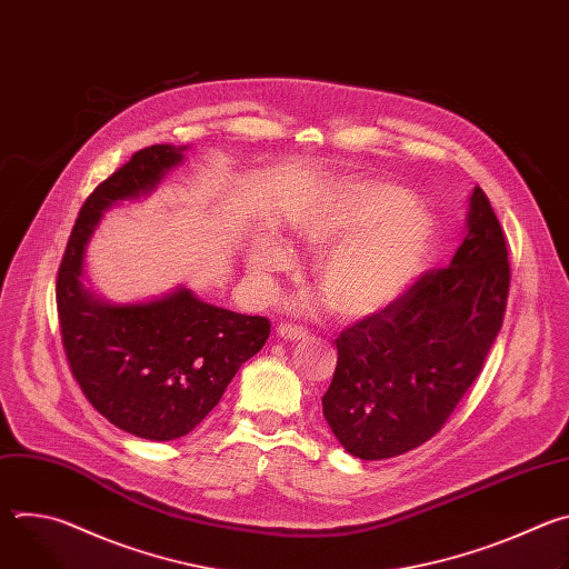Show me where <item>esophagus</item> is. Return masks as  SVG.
Returning a JSON list of instances; mask_svg holds the SVG:
<instances>
[{"instance_id":"obj_1","label":"esophagus","mask_w":569,"mask_h":569,"mask_svg":"<svg viewBox=\"0 0 569 569\" xmlns=\"http://www.w3.org/2000/svg\"><path fill=\"white\" fill-rule=\"evenodd\" d=\"M277 336H279L281 340L295 342V340H303V338L308 336V331H306V329H301V327H292V323H279Z\"/></svg>"}]
</instances>
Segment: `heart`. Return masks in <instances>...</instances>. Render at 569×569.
<instances>
[{
	"instance_id": "obj_1",
	"label": "heart",
	"mask_w": 569,
	"mask_h": 569,
	"mask_svg": "<svg viewBox=\"0 0 569 569\" xmlns=\"http://www.w3.org/2000/svg\"><path fill=\"white\" fill-rule=\"evenodd\" d=\"M303 248L319 254L310 279L333 315L362 319L391 306L419 277L430 222L402 189L353 180L299 222ZM248 266L270 279L290 266L288 252L270 240L254 242Z\"/></svg>"
}]
</instances>
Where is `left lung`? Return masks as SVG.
Here are the masks:
<instances>
[{"label":"left lung","instance_id":"obj_1","mask_svg":"<svg viewBox=\"0 0 569 569\" xmlns=\"http://www.w3.org/2000/svg\"><path fill=\"white\" fill-rule=\"evenodd\" d=\"M507 259L500 220L475 187L450 266L426 272L391 306L340 333L321 408L349 455L389 459L443 428L502 329Z\"/></svg>","mask_w":569,"mask_h":569}]
</instances>
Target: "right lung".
I'll return each mask as SVG.
<instances>
[{"label":"right lung","mask_w":569,"mask_h":569,"mask_svg":"<svg viewBox=\"0 0 569 569\" xmlns=\"http://www.w3.org/2000/svg\"><path fill=\"white\" fill-rule=\"evenodd\" d=\"M189 146L154 143L101 182L80 209L58 270L62 347L76 382L112 426L148 441L189 435L216 408L242 362L270 338V321L240 315L180 286L114 303L86 286V252L103 211L146 198Z\"/></svg>","instance_id":"obj_1"}]
</instances>
